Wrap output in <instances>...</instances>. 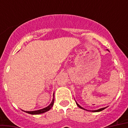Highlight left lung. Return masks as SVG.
<instances>
[{"instance_id":"obj_1","label":"left lung","mask_w":128,"mask_h":128,"mask_svg":"<svg viewBox=\"0 0 128 128\" xmlns=\"http://www.w3.org/2000/svg\"><path fill=\"white\" fill-rule=\"evenodd\" d=\"M108 51H109V50H108ZM76 104H77V106H78V107L80 108H81V109H83V110H85L84 109V108H83L82 107H81V106H80V105H79V104H78V103H77V102H76ZM106 108H100V109H99V110H92V112H100V111H102V110H104Z\"/></svg>"}]
</instances>
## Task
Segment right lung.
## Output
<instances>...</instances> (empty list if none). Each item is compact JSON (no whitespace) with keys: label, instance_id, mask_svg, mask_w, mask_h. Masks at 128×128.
<instances>
[{"label":"right lung","instance_id":"add662e5","mask_svg":"<svg viewBox=\"0 0 128 128\" xmlns=\"http://www.w3.org/2000/svg\"><path fill=\"white\" fill-rule=\"evenodd\" d=\"M54 98L52 99V101L51 102L50 105L47 106L46 108H44L43 109L39 110H36V111H24L25 112H26L28 114H32V115H36V114H43L44 112H46L48 111V110H50L52 107L54 105Z\"/></svg>","mask_w":128,"mask_h":128}]
</instances>
